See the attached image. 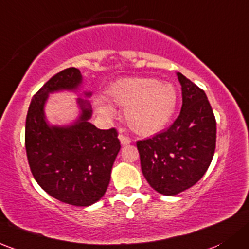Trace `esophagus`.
Instances as JSON below:
<instances>
[{
	"label": "esophagus",
	"mask_w": 249,
	"mask_h": 249,
	"mask_svg": "<svg viewBox=\"0 0 249 249\" xmlns=\"http://www.w3.org/2000/svg\"><path fill=\"white\" fill-rule=\"evenodd\" d=\"M119 141H120V143H122V145H127L131 143V140L124 135H119Z\"/></svg>",
	"instance_id": "1"
}]
</instances>
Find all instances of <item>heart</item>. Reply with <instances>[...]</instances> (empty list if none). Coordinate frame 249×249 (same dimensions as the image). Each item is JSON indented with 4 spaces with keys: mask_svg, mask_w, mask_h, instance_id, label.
Listing matches in <instances>:
<instances>
[{
    "mask_svg": "<svg viewBox=\"0 0 249 249\" xmlns=\"http://www.w3.org/2000/svg\"><path fill=\"white\" fill-rule=\"evenodd\" d=\"M112 103L125 107V119L135 132L155 135L171 122L178 94L174 86L153 77H127L117 81L107 91ZM99 114L114 116V109L103 98L95 100Z\"/></svg>",
    "mask_w": 249,
    "mask_h": 249,
    "instance_id": "1",
    "label": "heart"
}]
</instances>
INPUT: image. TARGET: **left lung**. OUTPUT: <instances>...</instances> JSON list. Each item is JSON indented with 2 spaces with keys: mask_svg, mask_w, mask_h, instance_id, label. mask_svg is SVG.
I'll list each match as a JSON object with an SVG mask.
<instances>
[{
  "mask_svg": "<svg viewBox=\"0 0 249 249\" xmlns=\"http://www.w3.org/2000/svg\"><path fill=\"white\" fill-rule=\"evenodd\" d=\"M182 90L179 117L166 131L138 141L142 173L151 187L175 196L203 178L216 148V120L206 94L180 72Z\"/></svg>",
  "mask_w": 249,
  "mask_h": 249,
  "instance_id": "left-lung-1",
  "label": "left lung"
}]
</instances>
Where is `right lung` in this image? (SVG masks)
<instances>
[{
	"label": "right lung",
	"mask_w": 249,
	"mask_h": 249,
	"mask_svg": "<svg viewBox=\"0 0 249 249\" xmlns=\"http://www.w3.org/2000/svg\"><path fill=\"white\" fill-rule=\"evenodd\" d=\"M82 81L76 68L50 78L31 101L25 130L36 181L51 197L75 206H89L104 197L120 150L116 129L100 130L89 123L91 91L82 89ZM64 90L79 94L80 114L71 124L52 125L45 116L46 101L50 93Z\"/></svg>",
	"instance_id": "1"
}]
</instances>
